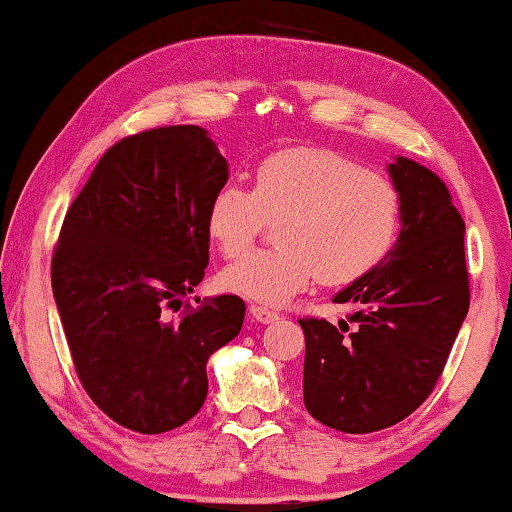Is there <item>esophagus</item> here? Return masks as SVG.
Here are the masks:
<instances>
[{
  "mask_svg": "<svg viewBox=\"0 0 512 512\" xmlns=\"http://www.w3.org/2000/svg\"><path fill=\"white\" fill-rule=\"evenodd\" d=\"M250 316L257 323H274V321L281 319V314H278V312H271V309H267V307H257V304H252V307H250Z\"/></svg>",
  "mask_w": 512,
  "mask_h": 512,
  "instance_id": "34e87169",
  "label": "esophagus"
}]
</instances>
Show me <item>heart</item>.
<instances>
[{"label":"heart","mask_w":512,"mask_h":512,"mask_svg":"<svg viewBox=\"0 0 512 512\" xmlns=\"http://www.w3.org/2000/svg\"><path fill=\"white\" fill-rule=\"evenodd\" d=\"M269 222H283L281 248L252 252L219 283L257 304H286L316 274L347 286L387 260L401 231V196L392 181L333 148L295 146L255 167V189L226 184L210 200L208 234L224 257H241Z\"/></svg>","instance_id":"heart-1"}]
</instances>
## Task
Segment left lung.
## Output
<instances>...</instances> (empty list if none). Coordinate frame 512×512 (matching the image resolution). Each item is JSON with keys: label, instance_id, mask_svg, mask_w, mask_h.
I'll return each mask as SVG.
<instances>
[{"label": "left lung", "instance_id": "left-lung-1", "mask_svg": "<svg viewBox=\"0 0 512 512\" xmlns=\"http://www.w3.org/2000/svg\"><path fill=\"white\" fill-rule=\"evenodd\" d=\"M387 172L401 196L397 245L333 297L357 304V328L300 319L304 406L347 435L397 425L430 397L470 307L465 224L446 184L409 158Z\"/></svg>", "mask_w": 512, "mask_h": 512}]
</instances>
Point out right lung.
<instances>
[{
  "mask_svg": "<svg viewBox=\"0 0 512 512\" xmlns=\"http://www.w3.org/2000/svg\"><path fill=\"white\" fill-rule=\"evenodd\" d=\"M229 179L198 125L132 134L108 148L63 219L51 290L77 378L122 428L160 435L208 397L210 354L241 333L236 295L186 304L210 260L208 208Z\"/></svg>",
  "mask_w": 512,
  "mask_h": 512,
  "instance_id": "obj_1",
  "label": "right lung"
}]
</instances>
